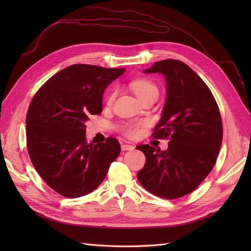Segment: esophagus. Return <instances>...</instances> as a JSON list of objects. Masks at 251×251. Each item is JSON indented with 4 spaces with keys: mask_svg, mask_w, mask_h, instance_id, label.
<instances>
[{
    "mask_svg": "<svg viewBox=\"0 0 251 251\" xmlns=\"http://www.w3.org/2000/svg\"><path fill=\"white\" fill-rule=\"evenodd\" d=\"M134 146H131V144H126V143H123L121 144V150L123 151H128V150H133Z\"/></svg>",
    "mask_w": 251,
    "mask_h": 251,
    "instance_id": "1",
    "label": "esophagus"
}]
</instances>
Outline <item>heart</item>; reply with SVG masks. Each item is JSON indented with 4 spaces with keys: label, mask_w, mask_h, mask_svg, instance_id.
I'll return each mask as SVG.
<instances>
[{
    "label": "heart",
    "mask_w": 251,
    "mask_h": 251,
    "mask_svg": "<svg viewBox=\"0 0 251 251\" xmlns=\"http://www.w3.org/2000/svg\"><path fill=\"white\" fill-rule=\"evenodd\" d=\"M131 89L135 95L138 97L139 100H142L143 98H146L151 94H158V88L154 82H151V80L148 79H138V80H134L131 82L130 85ZM114 95H115V92H112L108 96V102H112ZM121 131L123 133L127 136V137H136L140 134V127L138 124H126L125 126H121Z\"/></svg>",
    "instance_id": "obj_1"
}]
</instances>
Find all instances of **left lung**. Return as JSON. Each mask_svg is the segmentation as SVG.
Wrapping results in <instances>:
<instances>
[{"instance_id":"1","label":"left lung","mask_w":251,"mask_h":251,"mask_svg":"<svg viewBox=\"0 0 251 251\" xmlns=\"http://www.w3.org/2000/svg\"><path fill=\"white\" fill-rule=\"evenodd\" d=\"M143 72L165 78L166 100L153 137L170 142L166 151L136 147L147 160L137 179L155 196L177 199L198 187L215 166L223 138L221 115L208 87L181 60H160Z\"/></svg>"}]
</instances>
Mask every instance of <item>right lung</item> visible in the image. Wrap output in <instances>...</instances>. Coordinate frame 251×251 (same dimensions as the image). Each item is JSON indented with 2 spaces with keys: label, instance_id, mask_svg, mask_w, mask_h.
I'll use <instances>...</instances> for the list:
<instances>
[{
  "label": "right lung",
  "instance_id": "add662e5",
  "mask_svg": "<svg viewBox=\"0 0 251 251\" xmlns=\"http://www.w3.org/2000/svg\"><path fill=\"white\" fill-rule=\"evenodd\" d=\"M126 69L72 65L37 91L26 117L27 149L44 181L67 198L88 195L101 184L120 153L113 137L88 144L86 123L102 112V95Z\"/></svg>",
  "mask_w": 251,
  "mask_h": 251
}]
</instances>
